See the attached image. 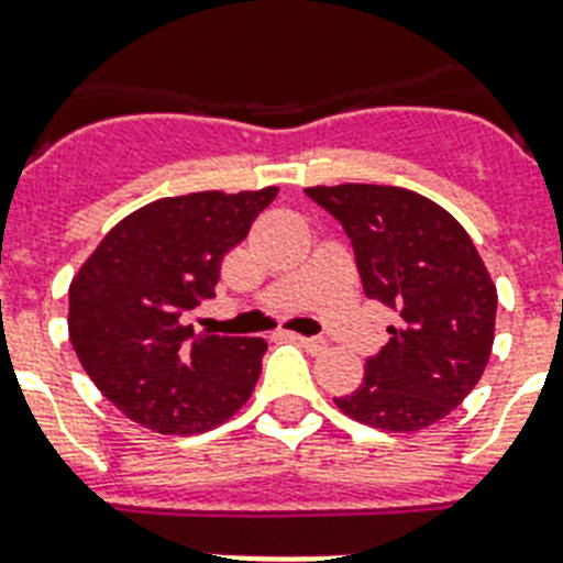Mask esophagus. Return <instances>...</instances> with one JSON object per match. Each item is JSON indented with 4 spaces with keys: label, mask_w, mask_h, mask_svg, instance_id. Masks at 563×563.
I'll return each instance as SVG.
<instances>
[{
    "label": "esophagus",
    "mask_w": 563,
    "mask_h": 563,
    "mask_svg": "<svg viewBox=\"0 0 563 563\" xmlns=\"http://www.w3.org/2000/svg\"><path fill=\"white\" fill-rule=\"evenodd\" d=\"M290 339L292 342H299V345L305 347V351H310V354H319V351H324V347H328V342L319 336H301V333H290Z\"/></svg>",
    "instance_id": "1"
}]
</instances>
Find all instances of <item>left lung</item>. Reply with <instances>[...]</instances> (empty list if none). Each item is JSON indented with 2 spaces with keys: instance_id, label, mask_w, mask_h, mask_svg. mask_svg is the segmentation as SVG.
Here are the masks:
<instances>
[{
  "instance_id": "obj_1",
  "label": "left lung",
  "mask_w": 563,
  "mask_h": 563,
  "mask_svg": "<svg viewBox=\"0 0 563 563\" xmlns=\"http://www.w3.org/2000/svg\"><path fill=\"white\" fill-rule=\"evenodd\" d=\"M305 192L347 232L365 296L397 313L360 388L333 402L371 429H429L468 397L489 362L498 290L481 253L443 207L411 189L339 184Z\"/></svg>"
}]
</instances>
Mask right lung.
<instances>
[{
	"label": "right lung",
	"mask_w": 563,
	"mask_h": 563,
	"mask_svg": "<svg viewBox=\"0 0 563 563\" xmlns=\"http://www.w3.org/2000/svg\"><path fill=\"white\" fill-rule=\"evenodd\" d=\"M278 195L192 192L134 209L68 287V336L111 406L157 434H198L253 394L264 339L192 333L184 313L216 296L221 262Z\"/></svg>",
	"instance_id": "add662e5"
}]
</instances>
